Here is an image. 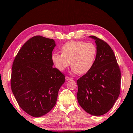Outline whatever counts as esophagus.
I'll return each mask as SVG.
<instances>
[{
	"label": "esophagus",
	"instance_id": "obj_1",
	"mask_svg": "<svg viewBox=\"0 0 133 133\" xmlns=\"http://www.w3.org/2000/svg\"><path fill=\"white\" fill-rule=\"evenodd\" d=\"M65 79H66V80H71V79H72L71 78L68 77V76H66V77H65Z\"/></svg>",
	"mask_w": 133,
	"mask_h": 133
}]
</instances>
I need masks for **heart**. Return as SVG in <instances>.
I'll return each instance as SVG.
<instances>
[{
	"label": "heart",
	"instance_id": "obj_1",
	"mask_svg": "<svg viewBox=\"0 0 133 133\" xmlns=\"http://www.w3.org/2000/svg\"><path fill=\"white\" fill-rule=\"evenodd\" d=\"M62 53L54 52L51 60L60 71L65 70L70 65L74 74H85L93 67L97 55V49L94 44L82 41H71L61 47Z\"/></svg>",
	"mask_w": 133,
	"mask_h": 133
}]
</instances>
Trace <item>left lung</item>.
Instances as JSON below:
<instances>
[{"instance_id":"8db88e82","label":"left lung","mask_w":133,"mask_h":133,"mask_svg":"<svg viewBox=\"0 0 133 133\" xmlns=\"http://www.w3.org/2000/svg\"><path fill=\"white\" fill-rule=\"evenodd\" d=\"M95 41L97 55L91 70L77 80V99L88 113L102 115L109 111L119 97L121 73L115 54L105 41L91 35Z\"/></svg>"}]
</instances>
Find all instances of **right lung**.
<instances>
[{"instance_id":"add662e5","label":"right lung","mask_w":133,"mask_h":133,"mask_svg":"<svg viewBox=\"0 0 133 133\" xmlns=\"http://www.w3.org/2000/svg\"><path fill=\"white\" fill-rule=\"evenodd\" d=\"M53 39L34 36L26 41L14 60L10 84L19 107L29 115L40 117L55 106L65 77L53 67Z\"/></svg>"}]
</instances>
